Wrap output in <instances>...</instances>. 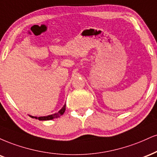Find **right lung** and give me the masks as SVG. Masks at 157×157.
Returning a JSON list of instances; mask_svg holds the SVG:
<instances>
[{
  "mask_svg": "<svg viewBox=\"0 0 157 157\" xmlns=\"http://www.w3.org/2000/svg\"><path fill=\"white\" fill-rule=\"evenodd\" d=\"M66 109V104H64L61 109L56 113L53 114V115H50L48 116H42V117H34V116H31L29 115L30 117H32V118H35V119H38L39 121H50V120H53V118H58L61 115H62L64 114V112H65Z\"/></svg>",
  "mask_w": 157,
  "mask_h": 157,
  "instance_id": "right-lung-1",
  "label": "right lung"
}]
</instances>
